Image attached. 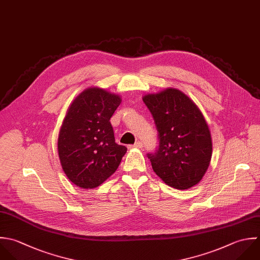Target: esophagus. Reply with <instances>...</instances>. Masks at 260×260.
<instances>
[{
	"instance_id": "1",
	"label": "esophagus",
	"mask_w": 260,
	"mask_h": 260,
	"mask_svg": "<svg viewBox=\"0 0 260 260\" xmlns=\"http://www.w3.org/2000/svg\"><path fill=\"white\" fill-rule=\"evenodd\" d=\"M128 148L129 149H141V148H143V143L142 142H137L136 144L129 146Z\"/></svg>"
}]
</instances>
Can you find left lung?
Listing matches in <instances>:
<instances>
[{
  "instance_id": "1",
  "label": "left lung",
  "mask_w": 260,
  "mask_h": 260,
  "mask_svg": "<svg viewBox=\"0 0 260 260\" xmlns=\"http://www.w3.org/2000/svg\"><path fill=\"white\" fill-rule=\"evenodd\" d=\"M143 101L153 115L159 148L148 154L154 172L169 186L188 189L206 174L213 143L208 123L197 104L183 92L166 88Z\"/></svg>"
}]
</instances>
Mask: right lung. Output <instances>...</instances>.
Listing matches in <instances>:
<instances>
[{"instance_id": "1", "label": "right lung", "mask_w": 260, "mask_h": 260, "mask_svg": "<svg viewBox=\"0 0 260 260\" xmlns=\"http://www.w3.org/2000/svg\"><path fill=\"white\" fill-rule=\"evenodd\" d=\"M119 95L98 87L82 91L69 106L57 140L58 157L75 185L91 189L118 168L126 147L117 145L110 118L119 106Z\"/></svg>"}]
</instances>
